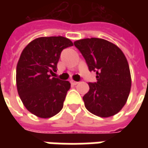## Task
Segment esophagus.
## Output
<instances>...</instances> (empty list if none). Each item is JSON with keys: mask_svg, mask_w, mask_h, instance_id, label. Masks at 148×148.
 Listing matches in <instances>:
<instances>
[{"mask_svg": "<svg viewBox=\"0 0 148 148\" xmlns=\"http://www.w3.org/2000/svg\"><path fill=\"white\" fill-rule=\"evenodd\" d=\"M71 85H73V86H76V85L78 84V82H75V81H71Z\"/></svg>", "mask_w": 148, "mask_h": 148, "instance_id": "esophagus-1", "label": "esophagus"}]
</instances>
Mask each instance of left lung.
I'll return each mask as SVG.
<instances>
[{
	"mask_svg": "<svg viewBox=\"0 0 148 148\" xmlns=\"http://www.w3.org/2000/svg\"><path fill=\"white\" fill-rule=\"evenodd\" d=\"M89 70L96 72L95 83L83 96L86 110L102 118L116 114L127 102L131 90L128 61L117 45L103 38H83L74 42Z\"/></svg>",
	"mask_w": 148,
	"mask_h": 148,
	"instance_id": "1",
	"label": "left lung"
}]
</instances>
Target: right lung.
<instances>
[{"mask_svg": "<svg viewBox=\"0 0 148 148\" xmlns=\"http://www.w3.org/2000/svg\"><path fill=\"white\" fill-rule=\"evenodd\" d=\"M73 45L62 36L40 37L29 43L20 54L16 66L18 94L25 108L39 118L58 114L71 84L53 77L61 52Z\"/></svg>", "mask_w": 148, "mask_h": 148, "instance_id": "add662e5", "label": "right lung"}]
</instances>
